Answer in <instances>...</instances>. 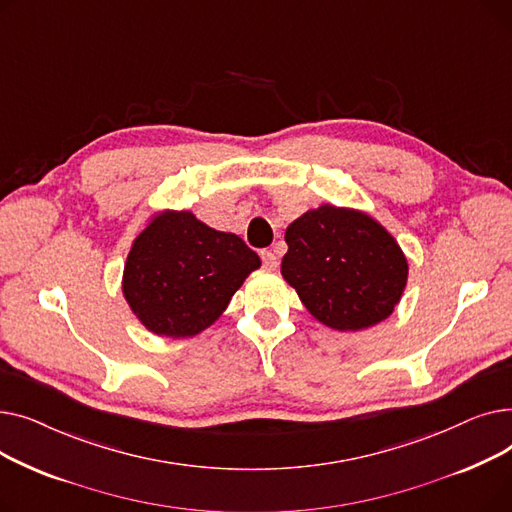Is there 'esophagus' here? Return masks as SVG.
<instances>
[{"label": "esophagus", "instance_id": "1", "mask_svg": "<svg viewBox=\"0 0 512 512\" xmlns=\"http://www.w3.org/2000/svg\"><path fill=\"white\" fill-rule=\"evenodd\" d=\"M261 261H263V267H267V270H276L278 267V255L274 251H261Z\"/></svg>", "mask_w": 512, "mask_h": 512}]
</instances>
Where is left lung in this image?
<instances>
[{
	"label": "left lung",
	"instance_id": "obj_1",
	"mask_svg": "<svg viewBox=\"0 0 512 512\" xmlns=\"http://www.w3.org/2000/svg\"><path fill=\"white\" fill-rule=\"evenodd\" d=\"M284 238V280L334 330L380 324L407 286L409 265L398 242L367 213L321 205L294 220Z\"/></svg>",
	"mask_w": 512,
	"mask_h": 512
}]
</instances>
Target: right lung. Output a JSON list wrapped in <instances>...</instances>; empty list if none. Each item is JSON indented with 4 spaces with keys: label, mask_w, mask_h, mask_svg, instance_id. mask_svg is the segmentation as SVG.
I'll use <instances>...</instances> for the list:
<instances>
[{
    "label": "right lung",
    "mask_w": 512,
    "mask_h": 512,
    "mask_svg": "<svg viewBox=\"0 0 512 512\" xmlns=\"http://www.w3.org/2000/svg\"><path fill=\"white\" fill-rule=\"evenodd\" d=\"M261 265L245 240L164 211L137 236L124 267V297L157 336L186 338L209 328Z\"/></svg>",
    "instance_id": "right-lung-1"
}]
</instances>
